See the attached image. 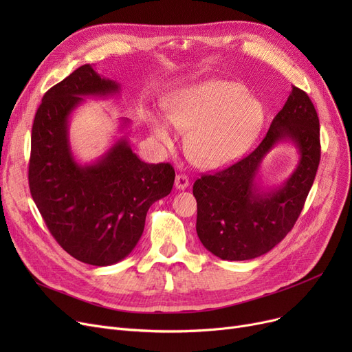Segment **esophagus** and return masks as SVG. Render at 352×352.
Returning a JSON list of instances; mask_svg holds the SVG:
<instances>
[{
  "mask_svg": "<svg viewBox=\"0 0 352 352\" xmlns=\"http://www.w3.org/2000/svg\"><path fill=\"white\" fill-rule=\"evenodd\" d=\"M188 186H190V179H188L187 175L178 174L175 177V187H177V190H186Z\"/></svg>",
  "mask_w": 352,
  "mask_h": 352,
  "instance_id": "esophagus-1",
  "label": "esophagus"
}]
</instances>
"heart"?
<instances>
[{"label":"heart","mask_w":352,"mask_h":352,"mask_svg":"<svg viewBox=\"0 0 352 352\" xmlns=\"http://www.w3.org/2000/svg\"><path fill=\"white\" fill-rule=\"evenodd\" d=\"M168 121L188 133L186 150L201 168L217 170L232 162L254 142L264 121L261 102L245 87L231 81H207L184 88L166 101ZM154 138L173 146L174 133L160 114H148Z\"/></svg>","instance_id":"obj_1"}]
</instances>
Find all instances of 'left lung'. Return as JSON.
I'll use <instances>...</instances> for the list:
<instances>
[{"mask_svg": "<svg viewBox=\"0 0 352 352\" xmlns=\"http://www.w3.org/2000/svg\"><path fill=\"white\" fill-rule=\"evenodd\" d=\"M299 148L298 170L281 188L258 190L253 179L262 158L280 140ZM321 158L320 120L305 91L292 85L264 140L243 160L194 182L197 234L221 260L244 261L281 243L304 208Z\"/></svg>", "mask_w": 352, "mask_h": 352, "instance_id": "left-lung-1", "label": "left lung"}]
</instances>
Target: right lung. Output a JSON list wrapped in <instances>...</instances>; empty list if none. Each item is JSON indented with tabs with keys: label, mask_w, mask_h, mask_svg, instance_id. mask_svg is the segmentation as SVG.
<instances>
[{
	"label": "right lung",
	"mask_w": 352,
	"mask_h": 352,
	"mask_svg": "<svg viewBox=\"0 0 352 352\" xmlns=\"http://www.w3.org/2000/svg\"><path fill=\"white\" fill-rule=\"evenodd\" d=\"M120 84L81 65L50 88L31 133L28 184L51 235L76 260L116 264L142 235L146 211L173 190L168 162L146 164L121 138L94 164L80 165L68 142V117L88 96L117 94Z\"/></svg>",
	"instance_id": "add662e5"
}]
</instances>
